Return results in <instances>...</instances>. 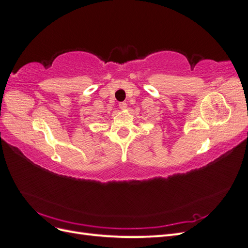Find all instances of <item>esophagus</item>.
<instances>
[{"mask_svg":"<svg viewBox=\"0 0 248 248\" xmlns=\"http://www.w3.org/2000/svg\"><path fill=\"white\" fill-rule=\"evenodd\" d=\"M119 108H120V109H126L127 103L126 102H120L119 103Z\"/></svg>","mask_w":248,"mask_h":248,"instance_id":"obj_1","label":"esophagus"}]
</instances>
